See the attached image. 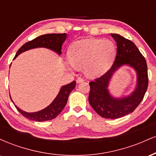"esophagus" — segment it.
<instances>
[{
	"label": "esophagus",
	"instance_id": "esophagus-1",
	"mask_svg": "<svg viewBox=\"0 0 156 156\" xmlns=\"http://www.w3.org/2000/svg\"><path fill=\"white\" fill-rule=\"evenodd\" d=\"M83 81H84V80L81 78H77V80H76V82L78 83H82V82H83Z\"/></svg>",
	"mask_w": 156,
	"mask_h": 156
}]
</instances>
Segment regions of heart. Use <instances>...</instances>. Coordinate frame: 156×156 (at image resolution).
<instances>
[{
  "label": "heart",
  "mask_w": 156,
  "mask_h": 156,
  "mask_svg": "<svg viewBox=\"0 0 156 156\" xmlns=\"http://www.w3.org/2000/svg\"><path fill=\"white\" fill-rule=\"evenodd\" d=\"M70 62H66L69 69L75 66H83L89 76H97L105 73L116 55V46L110 39H84L74 42L67 51Z\"/></svg>",
  "instance_id": "heart-1"
}]
</instances>
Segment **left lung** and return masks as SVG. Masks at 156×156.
I'll use <instances>...</instances> for the list:
<instances>
[{"instance_id": "obj_1", "label": "left lung", "mask_w": 156, "mask_h": 156, "mask_svg": "<svg viewBox=\"0 0 156 156\" xmlns=\"http://www.w3.org/2000/svg\"><path fill=\"white\" fill-rule=\"evenodd\" d=\"M117 42V55L112 67L103 76L89 83V104L103 118L117 119L132 113L144 98L148 86L147 66L136 44L117 34H111ZM123 66L133 68L137 73V84L130 95L113 96L108 89L112 75Z\"/></svg>"}]
</instances>
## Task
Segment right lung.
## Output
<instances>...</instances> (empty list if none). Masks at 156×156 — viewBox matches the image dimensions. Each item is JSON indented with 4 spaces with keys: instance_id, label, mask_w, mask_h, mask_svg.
<instances>
[{
    "instance_id": "obj_1",
    "label": "right lung",
    "mask_w": 156,
    "mask_h": 156,
    "mask_svg": "<svg viewBox=\"0 0 156 156\" xmlns=\"http://www.w3.org/2000/svg\"><path fill=\"white\" fill-rule=\"evenodd\" d=\"M67 34L65 33L49 34L39 36L32 41H30V42H26V44H23L17 52L14 59L23 52L38 48H48V49L54 51L55 53L60 55L62 53V46L67 39ZM76 82L74 80V81L71 82L67 85L62 86L57 96L55 97V98L51 104L48 105L46 108L39 111V112H26L20 108L19 107H17L15 104V105L16 108L18 110V112L21 114H23L25 117L30 119V120L36 122L51 120V119H55L65 107L68 100V97H69L70 92L76 87ZM10 98L12 101L11 96Z\"/></svg>"
}]
</instances>
